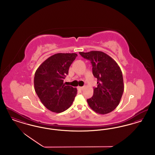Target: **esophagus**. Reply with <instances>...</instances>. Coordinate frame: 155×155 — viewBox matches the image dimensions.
I'll return each mask as SVG.
<instances>
[{"label":"esophagus","instance_id":"esophagus-1","mask_svg":"<svg viewBox=\"0 0 155 155\" xmlns=\"http://www.w3.org/2000/svg\"><path fill=\"white\" fill-rule=\"evenodd\" d=\"M78 89H80V90H82L83 88H84V87H78Z\"/></svg>","mask_w":155,"mask_h":155}]
</instances>
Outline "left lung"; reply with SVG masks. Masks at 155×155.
Wrapping results in <instances>:
<instances>
[{
    "label": "left lung",
    "instance_id": "8db88e82",
    "mask_svg": "<svg viewBox=\"0 0 155 155\" xmlns=\"http://www.w3.org/2000/svg\"><path fill=\"white\" fill-rule=\"evenodd\" d=\"M79 53L91 61L92 73L97 81V86L94 89V95L87 99L89 107L101 114L114 110L124 92L123 74L120 67L110 56L103 52Z\"/></svg>",
    "mask_w": 155,
    "mask_h": 155
}]
</instances>
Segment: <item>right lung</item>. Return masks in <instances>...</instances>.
<instances>
[{
  "label": "right lung",
  "mask_w": 155,
  "mask_h": 155,
  "mask_svg": "<svg viewBox=\"0 0 155 155\" xmlns=\"http://www.w3.org/2000/svg\"><path fill=\"white\" fill-rule=\"evenodd\" d=\"M76 53H56L44 61L35 73L34 88L41 102L49 110L61 113L72 104L77 89L63 81Z\"/></svg>",
  "instance_id": "1"
}]
</instances>
